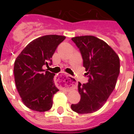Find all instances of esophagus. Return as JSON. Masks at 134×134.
<instances>
[{
	"label": "esophagus",
	"mask_w": 134,
	"mask_h": 134,
	"mask_svg": "<svg viewBox=\"0 0 134 134\" xmlns=\"http://www.w3.org/2000/svg\"><path fill=\"white\" fill-rule=\"evenodd\" d=\"M57 82L61 86L66 85V84L68 83L69 82H72L73 84L72 87L76 85L75 79L65 72H61L58 76V77H57Z\"/></svg>",
	"instance_id": "esophagus-1"
}]
</instances>
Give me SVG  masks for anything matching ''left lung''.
I'll list each match as a JSON object with an SVG mask.
<instances>
[{
	"label": "left lung",
	"instance_id": "1",
	"mask_svg": "<svg viewBox=\"0 0 134 134\" xmlns=\"http://www.w3.org/2000/svg\"><path fill=\"white\" fill-rule=\"evenodd\" d=\"M72 40L79 49L88 82H79L80 100L71 108L80 114L91 113L103 106L115 87L119 74V56L113 49L97 37H75Z\"/></svg>",
	"mask_w": 134,
	"mask_h": 134
}]
</instances>
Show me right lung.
I'll return each instance as SVG.
<instances>
[{
	"mask_svg": "<svg viewBox=\"0 0 134 134\" xmlns=\"http://www.w3.org/2000/svg\"><path fill=\"white\" fill-rule=\"evenodd\" d=\"M65 36L48 35L34 40L15 60L14 76L16 88L26 107L44 112L52 107L54 94L59 91L54 73L43 70L52 64L53 54Z\"/></svg>",
	"mask_w": 134,
	"mask_h": 134,
	"instance_id": "right-lung-1",
	"label": "right lung"
}]
</instances>
